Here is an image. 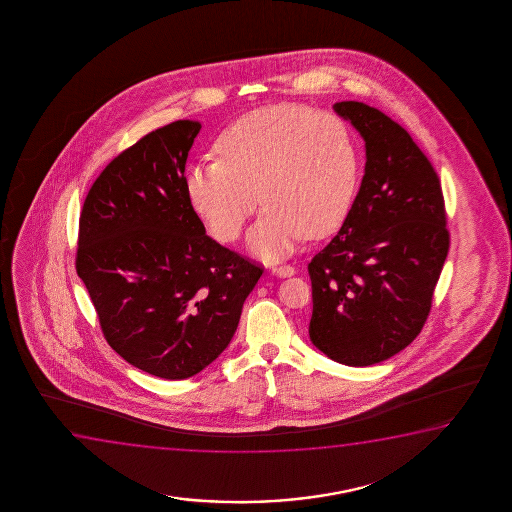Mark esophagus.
<instances>
[{"mask_svg":"<svg viewBox=\"0 0 512 512\" xmlns=\"http://www.w3.org/2000/svg\"><path fill=\"white\" fill-rule=\"evenodd\" d=\"M273 273L280 276V278H287V276H292L295 273V269L292 266H274Z\"/></svg>","mask_w":512,"mask_h":512,"instance_id":"1","label":"esophagus"}]
</instances>
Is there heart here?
<instances>
[{"instance_id":"1","label":"heart","mask_w":512,"mask_h":512,"mask_svg":"<svg viewBox=\"0 0 512 512\" xmlns=\"http://www.w3.org/2000/svg\"><path fill=\"white\" fill-rule=\"evenodd\" d=\"M220 161L187 169L185 192L213 238L241 236L260 201L248 245L267 260L343 225L357 197L362 159L350 126L332 113L276 105L246 113L218 136Z\"/></svg>"}]
</instances>
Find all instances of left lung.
I'll return each instance as SVG.
<instances>
[{
	"mask_svg": "<svg viewBox=\"0 0 512 512\" xmlns=\"http://www.w3.org/2000/svg\"><path fill=\"white\" fill-rule=\"evenodd\" d=\"M365 141V175L350 215L308 264L311 343L351 367L404 350L427 322L448 257L441 182L404 127L378 108L341 101Z\"/></svg>",
	"mask_w": 512,
	"mask_h": 512,
	"instance_id": "8db88e82",
	"label": "left lung"
}]
</instances>
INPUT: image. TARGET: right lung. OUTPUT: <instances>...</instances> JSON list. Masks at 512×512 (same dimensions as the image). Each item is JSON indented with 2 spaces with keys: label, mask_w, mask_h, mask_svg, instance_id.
Segmentation results:
<instances>
[{
  "label": "right lung",
  "mask_w": 512,
  "mask_h": 512,
  "mask_svg": "<svg viewBox=\"0 0 512 512\" xmlns=\"http://www.w3.org/2000/svg\"><path fill=\"white\" fill-rule=\"evenodd\" d=\"M199 129L176 120L143 136L103 169L80 213L77 274L106 343L157 378L208 367L264 271L211 239L190 206L185 162Z\"/></svg>",
  "instance_id": "add662e5"
}]
</instances>
